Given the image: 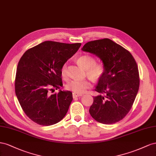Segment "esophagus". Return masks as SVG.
I'll list each match as a JSON object with an SVG mask.
<instances>
[{
  "label": "esophagus",
  "mask_w": 156,
  "mask_h": 156,
  "mask_svg": "<svg viewBox=\"0 0 156 156\" xmlns=\"http://www.w3.org/2000/svg\"><path fill=\"white\" fill-rule=\"evenodd\" d=\"M81 96H82L81 94H78V93H74V92L73 93V97L74 99V98H76V97H81Z\"/></svg>",
  "instance_id": "esophagus-1"
}]
</instances>
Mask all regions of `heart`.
Wrapping results in <instances>:
<instances>
[{"label": "heart", "mask_w": 156, "mask_h": 156, "mask_svg": "<svg viewBox=\"0 0 156 156\" xmlns=\"http://www.w3.org/2000/svg\"><path fill=\"white\" fill-rule=\"evenodd\" d=\"M79 64L82 65L86 70L87 76L93 79L100 78L105 73V67L103 64L96 63L94 57L89 55H82L78 59ZM61 74L62 77L66 79L68 78V70L66 63L63 64L61 69ZM91 87V83L88 80H72L66 86V90L72 91L78 94H82L87 89Z\"/></svg>", "instance_id": "heart-1"}]
</instances>
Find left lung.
I'll use <instances>...</instances> for the list:
<instances>
[{
  "label": "left lung",
  "mask_w": 156,
  "mask_h": 156,
  "mask_svg": "<svg viewBox=\"0 0 156 156\" xmlns=\"http://www.w3.org/2000/svg\"><path fill=\"white\" fill-rule=\"evenodd\" d=\"M82 51L93 53L103 61L105 73L95 90L90 113L97 122L112 124L129 112L139 91L138 66L131 53L108 38L88 42Z\"/></svg>",
  "instance_id": "left-lung-1"
}]
</instances>
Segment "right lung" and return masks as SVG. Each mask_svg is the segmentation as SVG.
<instances>
[{"mask_svg": "<svg viewBox=\"0 0 156 156\" xmlns=\"http://www.w3.org/2000/svg\"><path fill=\"white\" fill-rule=\"evenodd\" d=\"M81 43L45 41L27 50L17 67L15 91L25 114L41 126L60 122L73 101L70 91H49L63 86L61 69L76 52Z\"/></svg>", "mask_w": 156, "mask_h": 156, "instance_id": "add662e5", "label": "right lung"}]
</instances>
